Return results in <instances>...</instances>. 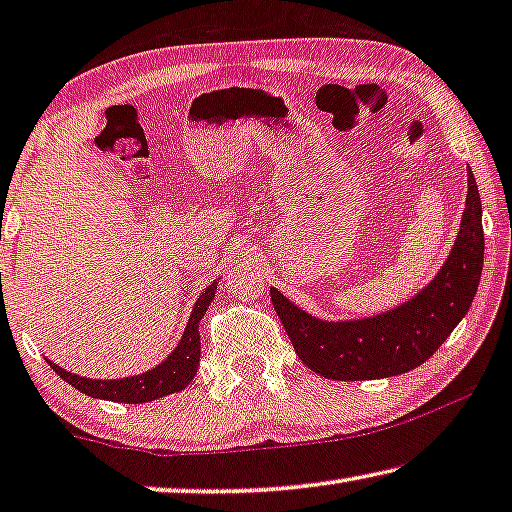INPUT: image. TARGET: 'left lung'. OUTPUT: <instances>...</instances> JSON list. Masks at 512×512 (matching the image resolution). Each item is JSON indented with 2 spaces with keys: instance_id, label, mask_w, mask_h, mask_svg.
Wrapping results in <instances>:
<instances>
[{
  "instance_id": "left-lung-1",
  "label": "left lung",
  "mask_w": 512,
  "mask_h": 512,
  "mask_svg": "<svg viewBox=\"0 0 512 512\" xmlns=\"http://www.w3.org/2000/svg\"><path fill=\"white\" fill-rule=\"evenodd\" d=\"M467 208L442 270L419 295L380 316L318 320L270 288L274 311L306 366L327 380H377L412 371L435 355L465 318L483 272L481 194L467 171Z\"/></svg>"
}]
</instances>
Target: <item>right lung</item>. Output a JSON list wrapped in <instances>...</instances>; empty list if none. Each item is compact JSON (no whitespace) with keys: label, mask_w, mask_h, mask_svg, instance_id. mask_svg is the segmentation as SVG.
Instances as JSON below:
<instances>
[{"label":"right lung","mask_w":512,"mask_h":512,"mask_svg":"<svg viewBox=\"0 0 512 512\" xmlns=\"http://www.w3.org/2000/svg\"><path fill=\"white\" fill-rule=\"evenodd\" d=\"M219 281H212L208 288H203V293L194 304V311L187 322L185 334L180 338L178 348L171 352V355L157 364L151 371L135 375V377H119V380H91V377H80L64 368L54 364V361H47L54 373H57L61 380H66L70 387L77 391L86 393L91 398H102V400H116V403H148V400L169 396V393L183 391L187 384L194 380L196 368H199V357H201V341H199V322L203 313L208 311V306L215 297Z\"/></svg>","instance_id":"add662e5"}]
</instances>
